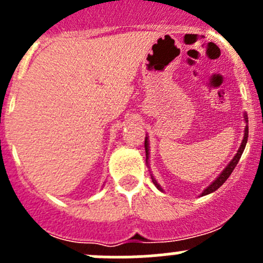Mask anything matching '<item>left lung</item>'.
<instances>
[{"instance_id": "obj_1", "label": "left lung", "mask_w": 263, "mask_h": 263, "mask_svg": "<svg viewBox=\"0 0 263 263\" xmlns=\"http://www.w3.org/2000/svg\"><path fill=\"white\" fill-rule=\"evenodd\" d=\"M243 117H245V123H246L245 134H243L242 144H240L239 148H238L237 154H235L234 158H233L232 160H230V163L228 164L227 166H225L224 171H222L221 173H220L219 176H217V178L215 179V181L211 183V184H209L208 187L205 188V190H203V192L201 193V196H206V195H209V193H213V192H215V191L217 190V188H220V185L224 184L225 181H227V179L229 178V176H230V174H232V172L234 171V168H235V166H237L238 161H239L240 156H242L243 151H245V148H246L247 141H248V126H247V123H248V116H247L246 112L243 113ZM148 145H150V144H148V136L146 135V137H145V150H146V164H147V168H150V164H148V161H150V160H148V158H150V156H148V155H150V146H148ZM150 173H151V172H150ZM150 176H151V179H153V183L156 185V188H158L159 191H161V192H164V190H163V188H161V185L159 184L158 181H156L155 177H154L153 174H150Z\"/></svg>"}]
</instances>
